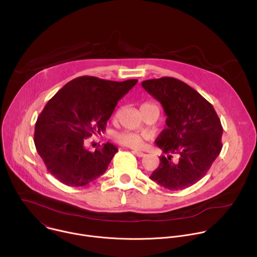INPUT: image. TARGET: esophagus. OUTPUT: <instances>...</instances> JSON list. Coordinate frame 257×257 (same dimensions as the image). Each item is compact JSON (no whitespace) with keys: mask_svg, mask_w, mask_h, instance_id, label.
<instances>
[{"mask_svg":"<svg viewBox=\"0 0 257 257\" xmlns=\"http://www.w3.org/2000/svg\"><path fill=\"white\" fill-rule=\"evenodd\" d=\"M132 153H133L134 155H136L138 158L145 157V154H144V153H141V152H138V151H132Z\"/></svg>","mask_w":257,"mask_h":257,"instance_id":"34e87169","label":"esophagus"}]
</instances>
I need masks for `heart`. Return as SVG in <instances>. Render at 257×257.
<instances>
[{"label":"heart","instance_id":"heart-1","mask_svg":"<svg viewBox=\"0 0 257 257\" xmlns=\"http://www.w3.org/2000/svg\"><path fill=\"white\" fill-rule=\"evenodd\" d=\"M116 140L118 143L131 149H141L144 144V136L142 134L128 131L118 133Z\"/></svg>","mask_w":257,"mask_h":257}]
</instances>
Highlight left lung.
I'll use <instances>...</instances> for the list:
<instances>
[{"mask_svg":"<svg viewBox=\"0 0 257 257\" xmlns=\"http://www.w3.org/2000/svg\"><path fill=\"white\" fill-rule=\"evenodd\" d=\"M141 85L163 105L168 126L156 140L166 156L150 178L169 190L185 189L205 176L221 153V120L200 93L181 80L162 77Z\"/></svg>","mask_w":257,"mask_h":257,"instance_id":"1","label":"left lung"}]
</instances>
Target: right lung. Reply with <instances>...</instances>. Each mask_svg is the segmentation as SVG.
Returning <instances> with one entry per match:
<instances>
[{
    "instance_id": "1",
    "label": "right lung",
    "mask_w": 257,
    "mask_h": 257,
    "mask_svg": "<svg viewBox=\"0 0 257 257\" xmlns=\"http://www.w3.org/2000/svg\"><path fill=\"white\" fill-rule=\"evenodd\" d=\"M137 81L82 76L48 101L35 123L34 144L48 171L63 184L85 186L106 171L118 149L106 142L91 153L85 139L105 130L118 101Z\"/></svg>"
}]
</instances>
